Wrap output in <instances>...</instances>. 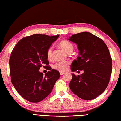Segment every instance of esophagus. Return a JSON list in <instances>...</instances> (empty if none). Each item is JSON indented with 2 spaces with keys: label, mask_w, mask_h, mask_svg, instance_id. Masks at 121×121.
I'll return each instance as SVG.
<instances>
[{
  "label": "esophagus",
  "mask_w": 121,
  "mask_h": 121,
  "mask_svg": "<svg viewBox=\"0 0 121 121\" xmlns=\"http://www.w3.org/2000/svg\"><path fill=\"white\" fill-rule=\"evenodd\" d=\"M60 75H62L63 74H65V72H60Z\"/></svg>",
  "instance_id": "esophagus-1"
}]
</instances>
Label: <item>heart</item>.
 <instances>
[{
  "label": "heart",
  "mask_w": 121,
  "mask_h": 121,
  "mask_svg": "<svg viewBox=\"0 0 121 121\" xmlns=\"http://www.w3.org/2000/svg\"><path fill=\"white\" fill-rule=\"evenodd\" d=\"M60 46L65 51L66 53H69L73 50V46L69 41L64 40L62 41L60 43ZM47 56L48 59H52L53 55V47L50 46L48 48L47 50ZM69 66V63L65 61H59L53 65V68L54 69L60 72H64L67 69Z\"/></svg>",
  "instance_id": "heart-1"
}]
</instances>
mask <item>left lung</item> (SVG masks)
Returning a JSON list of instances; mask_svg holds the SVG:
<instances>
[{
    "instance_id": "obj_1",
    "label": "left lung",
    "mask_w": 121,
    "mask_h": 121,
    "mask_svg": "<svg viewBox=\"0 0 121 121\" xmlns=\"http://www.w3.org/2000/svg\"><path fill=\"white\" fill-rule=\"evenodd\" d=\"M67 39L77 44L79 51L71 69L84 70L80 75L72 74L70 89L82 99L97 98L107 87L112 71V61L108 47L102 39L89 32L74 34Z\"/></svg>"
}]
</instances>
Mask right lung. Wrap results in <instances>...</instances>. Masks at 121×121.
I'll use <instances>...</instances> for the list:
<instances>
[{"label": "right lung", "mask_w": 121, "mask_h": 121, "mask_svg": "<svg viewBox=\"0 0 121 121\" xmlns=\"http://www.w3.org/2000/svg\"><path fill=\"white\" fill-rule=\"evenodd\" d=\"M59 37L34 34L22 39L12 50L10 59L11 82L25 99L32 103L44 99L60 78L59 71L48 66L46 54L48 48ZM44 64L51 71L43 76L39 70Z\"/></svg>", "instance_id": "right-lung-1"}]
</instances>
